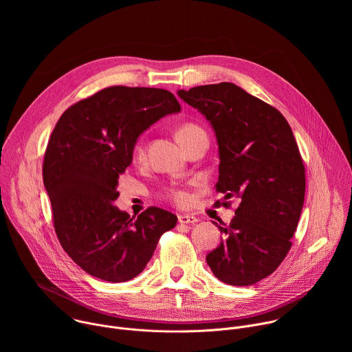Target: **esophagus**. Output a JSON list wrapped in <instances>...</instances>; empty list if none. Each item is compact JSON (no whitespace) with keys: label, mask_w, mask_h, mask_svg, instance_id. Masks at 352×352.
I'll return each mask as SVG.
<instances>
[{"label":"esophagus","mask_w":352,"mask_h":352,"mask_svg":"<svg viewBox=\"0 0 352 352\" xmlns=\"http://www.w3.org/2000/svg\"><path fill=\"white\" fill-rule=\"evenodd\" d=\"M178 221L181 224H195L197 221V217H195L193 214H179L178 216Z\"/></svg>","instance_id":"1"}]
</instances>
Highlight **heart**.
<instances>
[{
  "instance_id": "1",
  "label": "heart",
  "mask_w": 352,
  "mask_h": 352,
  "mask_svg": "<svg viewBox=\"0 0 352 352\" xmlns=\"http://www.w3.org/2000/svg\"><path fill=\"white\" fill-rule=\"evenodd\" d=\"M200 133H205V132H204L202 129H200L197 125L185 124V125H182V126L178 128V131H177V139H178V142L185 147L186 143H188L192 138H195L196 135H200ZM143 155H144L143 146H142V143H138V144H136V148H135V156H136L138 159H142ZM166 195H167L170 199H173L174 202H177V204H185V202H186V193L182 192V190H179V189H175V188L167 189Z\"/></svg>"
}]
</instances>
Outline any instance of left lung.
I'll return each instance as SVG.
<instances>
[{
	"label": "left lung",
	"mask_w": 352,
	"mask_h": 352,
	"mask_svg": "<svg viewBox=\"0 0 352 352\" xmlns=\"http://www.w3.org/2000/svg\"><path fill=\"white\" fill-rule=\"evenodd\" d=\"M178 96L214 131L217 190L241 200L228 226L216 223L223 238L206 262L220 281L252 285L284 261L302 212L305 167L294 133L278 110L230 82Z\"/></svg>",
	"instance_id": "obj_1"
}]
</instances>
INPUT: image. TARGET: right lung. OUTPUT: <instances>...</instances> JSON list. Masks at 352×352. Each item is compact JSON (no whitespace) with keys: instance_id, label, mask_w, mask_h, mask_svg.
I'll return each instance as SVG.
<instances>
[{"instance_id":"1","label":"right lung","mask_w":352,"mask_h":352,"mask_svg":"<svg viewBox=\"0 0 352 352\" xmlns=\"http://www.w3.org/2000/svg\"><path fill=\"white\" fill-rule=\"evenodd\" d=\"M179 111L168 90L111 86L58 120L45 148L43 182L64 250L90 276L110 283L136 277L160 236L175 227L177 216L164 209L148 208L135 219L114 202L138 138Z\"/></svg>"}]
</instances>
